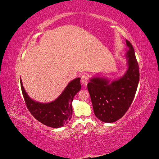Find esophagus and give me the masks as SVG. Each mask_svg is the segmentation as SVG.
I'll use <instances>...</instances> for the list:
<instances>
[{"label":"esophagus","instance_id":"esophagus-1","mask_svg":"<svg viewBox=\"0 0 159 159\" xmlns=\"http://www.w3.org/2000/svg\"><path fill=\"white\" fill-rule=\"evenodd\" d=\"M88 78L86 75H82L81 77V83L84 86L87 85L88 83Z\"/></svg>","mask_w":159,"mask_h":159}]
</instances>
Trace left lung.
I'll list each match as a JSON object with an SVG mask.
<instances>
[{"instance_id": "left-lung-1", "label": "left lung", "mask_w": 159, "mask_h": 159, "mask_svg": "<svg viewBox=\"0 0 159 159\" xmlns=\"http://www.w3.org/2000/svg\"><path fill=\"white\" fill-rule=\"evenodd\" d=\"M129 50L125 57L127 69L121 78L111 81L95 76L89 80L88 89L95 116L104 123H113L127 112L135 95L139 69L133 46L126 40Z\"/></svg>"}]
</instances>
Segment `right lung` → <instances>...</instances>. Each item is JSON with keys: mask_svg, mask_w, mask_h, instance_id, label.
I'll use <instances>...</instances> for the list:
<instances>
[{"mask_svg": "<svg viewBox=\"0 0 159 159\" xmlns=\"http://www.w3.org/2000/svg\"><path fill=\"white\" fill-rule=\"evenodd\" d=\"M80 78H77L67 85L61 93L54 101L40 103L32 99L20 85L26 106L34 117L45 125L52 128H60L69 122L72 115V101L81 89Z\"/></svg>", "mask_w": 159, "mask_h": 159, "instance_id": "add662e5", "label": "right lung"}]
</instances>
